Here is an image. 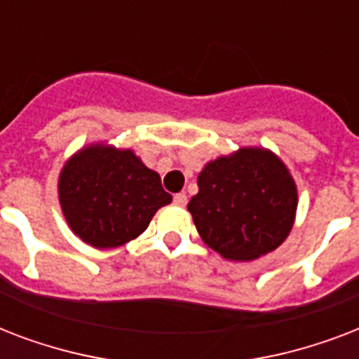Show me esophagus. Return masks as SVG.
I'll return each mask as SVG.
<instances>
[{
  "label": "esophagus",
  "instance_id": "esophagus-1",
  "mask_svg": "<svg viewBox=\"0 0 359 359\" xmlns=\"http://www.w3.org/2000/svg\"><path fill=\"white\" fill-rule=\"evenodd\" d=\"M173 203L175 205H179V207H184L186 203H188V197H186V194H175Z\"/></svg>",
  "mask_w": 359,
  "mask_h": 359
}]
</instances>
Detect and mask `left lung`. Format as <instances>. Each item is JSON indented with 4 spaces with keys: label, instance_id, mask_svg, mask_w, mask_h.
Returning a JSON list of instances; mask_svg holds the SVG:
<instances>
[{
    "label": "left lung",
    "instance_id": "left-lung-1",
    "mask_svg": "<svg viewBox=\"0 0 359 359\" xmlns=\"http://www.w3.org/2000/svg\"><path fill=\"white\" fill-rule=\"evenodd\" d=\"M188 203L203 242L231 261H253L292 229L298 194L289 169L264 149H240L207 163Z\"/></svg>",
    "mask_w": 359,
    "mask_h": 359
}]
</instances>
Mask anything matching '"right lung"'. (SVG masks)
<instances>
[{
    "instance_id": "1",
    "label": "right lung",
    "mask_w": 359,
    "mask_h": 359,
    "mask_svg": "<svg viewBox=\"0 0 359 359\" xmlns=\"http://www.w3.org/2000/svg\"><path fill=\"white\" fill-rule=\"evenodd\" d=\"M59 201L70 229L93 248H117L149 227L158 208L171 203L160 175L132 151L93 145L67 162Z\"/></svg>"
}]
</instances>
